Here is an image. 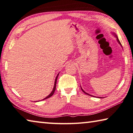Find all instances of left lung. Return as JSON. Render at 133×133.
Segmentation results:
<instances>
[{
	"label": "left lung",
	"instance_id": "left-lung-1",
	"mask_svg": "<svg viewBox=\"0 0 133 133\" xmlns=\"http://www.w3.org/2000/svg\"><path fill=\"white\" fill-rule=\"evenodd\" d=\"M115 37H116V38H117V41H118V43L119 44V45H121V47H122V45H121V43H120V41H119V40L118 39V37H117V35H116L115 34ZM81 89L82 90V91H83V92H84V93H85V94H86V95H89V96H92V95H90V94H88V93H86V92H85V91H84V90H83V89H82V88H81Z\"/></svg>",
	"mask_w": 133,
	"mask_h": 133
}]
</instances>
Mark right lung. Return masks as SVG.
<instances>
[{"label": "right lung", "mask_w": 133, "mask_h": 133, "mask_svg": "<svg viewBox=\"0 0 133 133\" xmlns=\"http://www.w3.org/2000/svg\"><path fill=\"white\" fill-rule=\"evenodd\" d=\"M58 75H59V73H58V74L57 75V76L56 77L55 82H54V88H53V89H52V92H51V93H50V94L49 95H48L47 97H45V98H44V99H43V100L46 99H47V98H50V97H51V96L52 95L54 94V92H55V90H56V83H57V77H58Z\"/></svg>", "instance_id": "1"}]
</instances>
